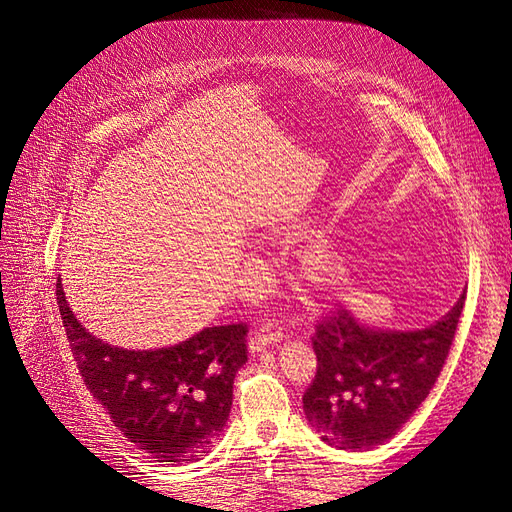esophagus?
I'll list each match as a JSON object with an SVG mask.
<instances>
[{"label":"esophagus","instance_id":"1","mask_svg":"<svg viewBox=\"0 0 512 512\" xmlns=\"http://www.w3.org/2000/svg\"><path fill=\"white\" fill-rule=\"evenodd\" d=\"M280 337H282V327L277 322L269 320V322L262 324L258 331H254L250 335V350L258 352V350L267 348L271 344H277V342H280Z\"/></svg>","mask_w":512,"mask_h":512}]
</instances>
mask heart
<instances>
[{
  "label": "heart",
  "instance_id": "obj_1",
  "mask_svg": "<svg viewBox=\"0 0 512 512\" xmlns=\"http://www.w3.org/2000/svg\"><path fill=\"white\" fill-rule=\"evenodd\" d=\"M312 262H314V265H316L318 269L327 267V262H329L327 250H322V247H314V250H312Z\"/></svg>",
  "mask_w": 512,
  "mask_h": 512
}]
</instances>
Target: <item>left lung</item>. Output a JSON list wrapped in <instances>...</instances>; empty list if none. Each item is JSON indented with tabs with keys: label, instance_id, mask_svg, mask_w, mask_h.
I'll list each match as a JSON object with an SVG mask.
<instances>
[{
	"label": "left lung",
	"instance_id": "obj_1",
	"mask_svg": "<svg viewBox=\"0 0 512 512\" xmlns=\"http://www.w3.org/2000/svg\"><path fill=\"white\" fill-rule=\"evenodd\" d=\"M466 303L427 329L384 331L337 309L316 324L314 382L303 395L305 418L342 451H369L391 440L436 384Z\"/></svg>",
	"mask_w": 512,
	"mask_h": 512
}]
</instances>
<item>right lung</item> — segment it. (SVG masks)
<instances>
[{
    "mask_svg": "<svg viewBox=\"0 0 512 512\" xmlns=\"http://www.w3.org/2000/svg\"><path fill=\"white\" fill-rule=\"evenodd\" d=\"M55 294L79 374L123 438L166 466L209 453L247 361V324L207 327L170 348L126 350L104 344L76 320L61 280Z\"/></svg>",
    "mask_w": 512,
    "mask_h": 512,
    "instance_id": "add662e5",
    "label": "right lung"
}]
</instances>
